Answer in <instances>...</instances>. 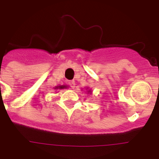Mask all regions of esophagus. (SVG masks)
<instances>
[{"instance_id":"esophagus-1","label":"esophagus","mask_w":159,"mask_h":159,"mask_svg":"<svg viewBox=\"0 0 159 159\" xmlns=\"http://www.w3.org/2000/svg\"><path fill=\"white\" fill-rule=\"evenodd\" d=\"M69 86H70V87L73 88V89H74L75 88V86H76V83L74 81H70V82H69Z\"/></svg>"}]
</instances>
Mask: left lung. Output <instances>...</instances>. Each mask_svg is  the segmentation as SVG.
Returning a JSON list of instances; mask_svg holds the SVG:
<instances>
[{
	"label": "left lung",
	"instance_id": "left-lung-1",
	"mask_svg": "<svg viewBox=\"0 0 159 159\" xmlns=\"http://www.w3.org/2000/svg\"><path fill=\"white\" fill-rule=\"evenodd\" d=\"M88 92H91V91H90V90H88Z\"/></svg>",
	"mask_w": 159,
	"mask_h": 159
}]
</instances>
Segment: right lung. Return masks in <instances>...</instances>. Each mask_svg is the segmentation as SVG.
<instances>
[{
	"instance_id": "add662e5",
	"label": "right lung",
	"mask_w": 159,
	"mask_h": 159,
	"mask_svg": "<svg viewBox=\"0 0 159 159\" xmlns=\"http://www.w3.org/2000/svg\"><path fill=\"white\" fill-rule=\"evenodd\" d=\"M64 88H66V86H60L55 87V89H64Z\"/></svg>"
}]
</instances>
